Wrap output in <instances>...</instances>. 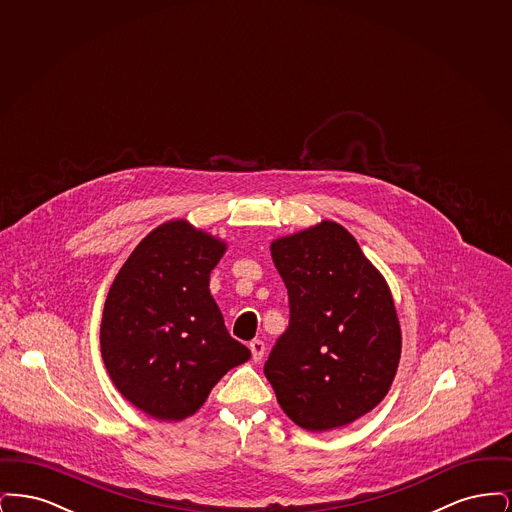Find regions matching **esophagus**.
<instances>
[{"mask_svg": "<svg viewBox=\"0 0 512 512\" xmlns=\"http://www.w3.org/2000/svg\"><path fill=\"white\" fill-rule=\"evenodd\" d=\"M249 349H251V357L255 363H259L263 357H265V343L261 340H253L249 343Z\"/></svg>", "mask_w": 512, "mask_h": 512, "instance_id": "1", "label": "esophagus"}]
</instances>
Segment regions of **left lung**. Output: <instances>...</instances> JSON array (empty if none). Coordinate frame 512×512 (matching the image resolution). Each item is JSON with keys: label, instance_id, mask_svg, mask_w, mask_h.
I'll list each match as a JSON object with an SVG mask.
<instances>
[{"label": "left lung", "instance_id": "8db88e82", "mask_svg": "<svg viewBox=\"0 0 512 512\" xmlns=\"http://www.w3.org/2000/svg\"><path fill=\"white\" fill-rule=\"evenodd\" d=\"M270 255L288 288L290 326L270 351L265 376L297 426H347L386 397L399 366L390 286L334 220L274 240Z\"/></svg>", "mask_w": 512, "mask_h": 512}]
</instances>
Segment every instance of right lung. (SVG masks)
Returning <instances> with one entry per match:
<instances>
[{"label":"right lung","mask_w":512,"mask_h":512,"mask_svg":"<svg viewBox=\"0 0 512 512\" xmlns=\"http://www.w3.org/2000/svg\"><path fill=\"white\" fill-rule=\"evenodd\" d=\"M224 251L217 236L169 220L136 245L109 288L101 357L122 397L151 418L197 413L220 378L251 357L209 290Z\"/></svg>","instance_id":"obj_1"}]
</instances>
